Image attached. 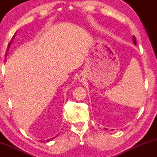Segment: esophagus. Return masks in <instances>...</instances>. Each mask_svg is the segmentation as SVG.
<instances>
[{"mask_svg": "<svg viewBox=\"0 0 157 157\" xmlns=\"http://www.w3.org/2000/svg\"><path fill=\"white\" fill-rule=\"evenodd\" d=\"M85 78H86V77H85V75H84V73H81L80 75H78V81L80 82H83L84 80H85Z\"/></svg>", "mask_w": 157, "mask_h": 157, "instance_id": "34e87169", "label": "esophagus"}]
</instances>
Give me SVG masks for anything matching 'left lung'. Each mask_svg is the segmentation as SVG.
I'll return each mask as SVG.
<instances>
[{
	"label": "left lung",
	"instance_id": "8db88e82",
	"mask_svg": "<svg viewBox=\"0 0 157 157\" xmlns=\"http://www.w3.org/2000/svg\"><path fill=\"white\" fill-rule=\"evenodd\" d=\"M132 39H133V42L134 44V45L136 44V37L134 36L132 37ZM105 129H107V128H105Z\"/></svg>",
	"mask_w": 157,
	"mask_h": 157
}]
</instances>
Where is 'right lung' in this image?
<instances>
[{"label":"right lung","mask_w":157,"mask_h":157,"mask_svg":"<svg viewBox=\"0 0 157 157\" xmlns=\"http://www.w3.org/2000/svg\"><path fill=\"white\" fill-rule=\"evenodd\" d=\"M15 34H16V33H15ZM15 35H14V36H13V37H12V40H11V41H10V44H8V47H7V51L9 50V49H10V45H11V42L12 41V40H13V39H14V38H15ZM58 136V135H57ZM56 136L55 137H56V136ZM55 137H53V138H52V139H50V140H47V142H49V141H50V140H53V139L54 138H55ZM41 142H42V141H41Z\"/></svg>","instance_id":"1"}]
</instances>
